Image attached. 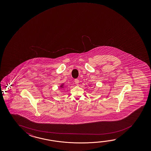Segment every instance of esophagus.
Masks as SVG:
<instances>
[{
	"label": "esophagus",
	"instance_id": "obj_1",
	"mask_svg": "<svg viewBox=\"0 0 151 151\" xmlns=\"http://www.w3.org/2000/svg\"><path fill=\"white\" fill-rule=\"evenodd\" d=\"M75 83L77 85H78L79 84V80L78 79H75L74 81Z\"/></svg>",
	"mask_w": 151,
	"mask_h": 151
}]
</instances>
